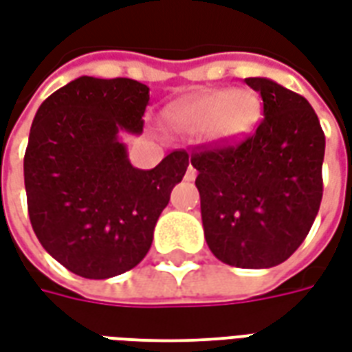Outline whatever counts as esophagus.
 I'll return each instance as SVG.
<instances>
[{"mask_svg": "<svg viewBox=\"0 0 352 352\" xmlns=\"http://www.w3.org/2000/svg\"><path fill=\"white\" fill-rule=\"evenodd\" d=\"M197 178V170H195V166H187V173H186V179H189V182H193V179Z\"/></svg>", "mask_w": 352, "mask_h": 352, "instance_id": "1", "label": "esophagus"}]
</instances>
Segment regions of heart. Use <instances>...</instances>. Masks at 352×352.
I'll list each match as a JSON object with an SVG mask.
<instances>
[{
    "instance_id": "obj_1",
    "label": "heart",
    "mask_w": 352,
    "mask_h": 352,
    "mask_svg": "<svg viewBox=\"0 0 352 352\" xmlns=\"http://www.w3.org/2000/svg\"><path fill=\"white\" fill-rule=\"evenodd\" d=\"M261 102L250 89H215L174 104L166 122L184 137L204 135L214 142H230L253 129Z\"/></svg>"
}]
</instances>
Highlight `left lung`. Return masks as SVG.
Wrapping results in <instances>:
<instances>
[{
    "instance_id": "8db88e82",
    "label": "left lung",
    "mask_w": 352,
    "mask_h": 352,
    "mask_svg": "<svg viewBox=\"0 0 352 352\" xmlns=\"http://www.w3.org/2000/svg\"><path fill=\"white\" fill-rule=\"evenodd\" d=\"M261 94L264 118L236 146L199 148L204 238L221 263L272 268L304 242L322 199L324 133L311 104L270 78H245Z\"/></svg>"
}]
</instances>
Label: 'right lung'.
Wrapping results in <instances>:
<instances>
[{"instance_id": "right-lung-1", "label": "right lung", "mask_w": 352, "mask_h": 352, "mask_svg": "<svg viewBox=\"0 0 352 352\" xmlns=\"http://www.w3.org/2000/svg\"><path fill=\"white\" fill-rule=\"evenodd\" d=\"M150 88L131 78L80 76L35 114L24 155L33 232L60 264L86 279L135 268L189 165L184 150L155 168L131 165L120 135H140Z\"/></svg>"}]
</instances>
